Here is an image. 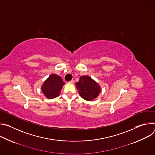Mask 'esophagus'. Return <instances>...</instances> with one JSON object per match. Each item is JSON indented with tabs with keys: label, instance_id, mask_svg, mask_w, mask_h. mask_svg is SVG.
Instances as JSON below:
<instances>
[{
	"label": "esophagus",
	"instance_id": "1",
	"mask_svg": "<svg viewBox=\"0 0 155 155\" xmlns=\"http://www.w3.org/2000/svg\"><path fill=\"white\" fill-rule=\"evenodd\" d=\"M69 83H74V81L73 80H71L70 81H69Z\"/></svg>",
	"mask_w": 155,
	"mask_h": 155
}]
</instances>
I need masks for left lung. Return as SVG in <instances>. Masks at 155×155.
<instances>
[{"mask_svg":"<svg viewBox=\"0 0 155 155\" xmlns=\"http://www.w3.org/2000/svg\"><path fill=\"white\" fill-rule=\"evenodd\" d=\"M75 84L80 96L87 101L94 100L101 92L100 85L89 76H81Z\"/></svg>","mask_w":155,"mask_h":155,"instance_id":"1","label":"left lung"}]
</instances>
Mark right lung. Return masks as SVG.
I'll list each match as a JSON object with an SVG mask.
<instances>
[{"instance_id":"1","label":"right lung","mask_w":155,"mask_h":155,"mask_svg":"<svg viewBox=\"0 0 155 155\" xmlns=\"http://www.w3.org/2000/svg\"><path fill=\"white\" fill-rule=\"evenodd\" d=\"M64 84L60 76L56 74H51L43 82L41 90L47 99H51L59 96Z\"/></svg>"}]
</instances>
